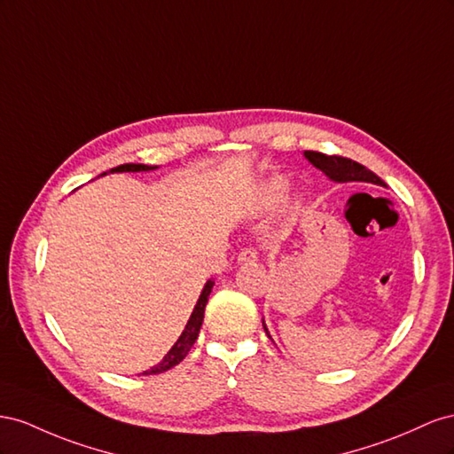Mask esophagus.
<instances>
[{
    "label": "esophagus",
    "mask_w": 454,
    "mask_h": 454,
    "mask_svg": "<svg viewBox=\"0 0 454 454\" xmlns=\"http://www.w3.org/2000/svg\"><path fill=\"white\" fill-rule=\"evenodd\" d=\"M256 258H258V254L253 247H243L238 254V262H253V261H256Z\"/></svg>",
    "instance_id": "34e87169"
}]
</instances>
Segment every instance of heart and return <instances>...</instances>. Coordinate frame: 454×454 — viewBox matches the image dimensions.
Returning <instances> with one entry per match:
<instances>
[{
  "label": "heart",
  "mask_w": 454,
  "mask_h": 454,
  "mask_svg": "<svg viewBox=\"0 0 454 454\" xmlns=\"http://www.w3.org/2000/svg\"><path fill=\"white\" fill-rule=\"evenodd\" d=\"M287 180L285 178H281V176H274V178H270L268 183L264 184V190H262V193H264V200L266 201H270V203H276V201H279L283 196H285V192H287Z\"/></svg>",
  "instance_id": "obj_1"
}]
</instances>
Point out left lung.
<instances>
[{"mask_svg":"<svg viewBox=\"0 0 454 454\" xmlns=\"http://www.w3.org/2000/svg\"><path fill=\"white\" fill-rule=\"evenodd\" d=\"M304 158L314 167H317L319 171L325 173L331 180H334V183H367V184H377L386 188L384 180L374 175L372 171H369L365 165L342 158V155H327L321 152L308 150L304 152ZM264 331L268 334L266 325H264Z\"/></svg>","mask_w":454,"mask_h":454,"instance_id":"obj_1","label":"left lung"}]
</instances>
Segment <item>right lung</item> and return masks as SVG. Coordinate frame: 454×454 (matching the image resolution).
I'll return each instance as SVG.
<instances>
[{"label": "right lung", "mask_w": 454, "mask_h": 454, "mask_svg": "<svg viewBox=\"0 0 454 454\" xmlns=\"http://www.w3.org/2000/svg\"><path fill=\"white\" fill-rule=\"evenodd\" d=\"M153 169H158V165L125 163V165L114 167V169H110V173H138V171H153ZM102 175H106V173H102ZM213 285H215L213 279H209V281L205 283V287H203L200 299H198V304H196V308H193V312H192V316H190V319L186 323V327H184L183 334L178 336V340L175 342V346L169 349V352H167V356L160 361L158 365H153L152 369L145 371L142 374H160V372L169 371L171 367L178 365L180 361H183L188 356L190 348L193 346V342L198 340V334H200L201 323H203L205 306H207V301H209V294H211Z\"/></svg>", "instance_id": "add662e5"}]
</instances>
